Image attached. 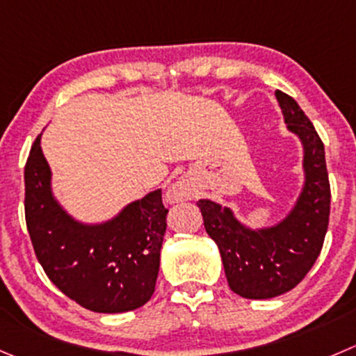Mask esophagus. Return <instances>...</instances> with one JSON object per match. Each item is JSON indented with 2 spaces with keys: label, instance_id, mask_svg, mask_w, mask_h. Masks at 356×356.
<instances>
[{
  "label": "esophagus",
  "instance_id": "obj_1",
  "mask_svg": "<svg viewBox=\"0 0 356 356\" xmlns=\"http://www.w3.org/2000/svg\"><path fill=\"white\" fill-rule=\"evenodd\" d=\"M193 198V191L188 184L184 182H175L168 188L167 191V202L168 203H181L186 202V200H191Z\"/></svg>",
  "mask_w": 356,
  "mask_h": 356
}]
</instances>
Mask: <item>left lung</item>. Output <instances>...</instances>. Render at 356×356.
I'll use <instances>...</instances> for the list:
<instances>
[{
    "mask_svg": "<svg viewBox=\"0 0 356 356\" xmlns=\"http://www.w3.org/2000/svg\"><path fill=\"white\" fill-rule=\"evenodd\" d=\"M275 95L287 130L302 144L305 182L294 207L273 226L250 227L229 207L212 200L196 203L207 233L219 247L229 289L247 299L292 291L315 264L329 226L330 184L322 139L291 95L280 90Z\"/></svg>",
    "mask_w": 356,
    "mask_h": 356,
    "instance_id": "1",
    "label": "left lung"
}]
</instances>
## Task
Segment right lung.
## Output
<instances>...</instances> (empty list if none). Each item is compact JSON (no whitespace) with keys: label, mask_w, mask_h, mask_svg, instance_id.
Wrapping results in <instances>:
<instances>
[{"label":"right lung","mask_w":356,"mask_h":356,"mask_svg":"<svg viewBox=\"0 0 356 356\" xmlns=\"http://www.w3.org/2000/svg\"><path fill=\"white\" fill-rule=\"evenodd\" d=\"M24 181L27 231L38 261L58 291L95 313L132 312L149 301L167 229L161 189L104 222H81L55 198L41 136L31 147Z\"/></svg>","instance_id":"right-lung-1"}]
</instances>
